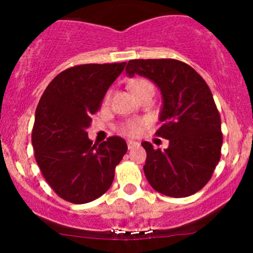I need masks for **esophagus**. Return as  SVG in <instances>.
I'll return each instance as SVG.
<instances>
[{
	"instance_id": "34e87169",
	"label": "esophagus",
	"mask_w": 253,
	"mask_h": 253,
	"mask_svg": "<svg viewBox=\"0 0 253 253\" xmlns=\"http://www.w3.org/2000/svg\"><path fill=\"white\" fill-rule=\"evenodd\" d=\"M139 146V143L134 142V140H128V149H133Z\"/></svg>"
}]
</instances>
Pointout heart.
<instances>
[{
    "mask_svg": "<svg viewBox=\"0 0 253 253\" xmlns=\"http://www.w3.org/2000/svg\"><path fill=\"white\" fill-rule=\"evenodd\" d=\"M131 91L134 92V95H138V93H142L144 91H153L154 87L148 80H135L134 82H131L130 84ZM110 99V95L107 93L106 95V101H109ZM147 125V123L144 120H128V122L123 123L119 126V131L123 135H126V137H137L138 134L142 133V130L144 129V126Z\"/></svg>",
    "mask_w": 253,
    "mask_h": 253,
    "instance_id": "1",
    "label": "heart"
}]
</instances>
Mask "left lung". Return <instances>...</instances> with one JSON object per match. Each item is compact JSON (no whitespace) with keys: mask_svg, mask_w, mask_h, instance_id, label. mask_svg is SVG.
Wrapping results in <instances>:
<instances>
[{"mask_svg":"<svg viewBox=\"0 0 253 253\" xmlns=\"http://www.w3.org/2000/svg\"><path fill=\"white\" fill-rule=\"evenodd\" d=\"M130 77L140 75L160 87L162 126L156 135L169 139V148L147 152L144 175L156 191L186 198L202 190L220 160L222 122L204 78L177 59H131L125 68Z\"/></svg>","mask_w":253,"mask_h":253,"instance_id":"obj_1","label":"left lung"}]
</instances>
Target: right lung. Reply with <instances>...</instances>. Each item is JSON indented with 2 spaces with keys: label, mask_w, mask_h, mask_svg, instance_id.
I'll return each instance as SVG.
<instances>
[{
  "label": "right lung",
  "mask_w": 253,
  "mask_h": 253,
  "mask_svg": "<svg viewBox=\"0 0 253 253\" xmlns=\"http://www.w3.org/2000/svg\"><path fill=\"white\" fill-rule=\"evenodd\" d=\"M125 64L67 68L40 97L31 134L35 160L49 186L67 202L84 204L104 195L128 151L123 138L114 135L92 144L86 131Z\"/></svg>",
  "instance_id": "add662e5"
}]
</instances>
